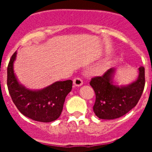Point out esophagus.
Instances as JSON below:
<instances>
[{"mask_svg": "<svg viewBox=\"0 0 152 152\" xmlns=\"http://www.w3.org/2000/svg\"><path fill=\"white\" fill-rule=\"evenodd\" d=\"M73 83L75 86L79 87V86H81L83 84V80L80 77H75L73 80Z\"/></svg>", "mask_w": 152, "mask_h": 152, "instance_id": "1", "label": "esophagus"}]
</instances>
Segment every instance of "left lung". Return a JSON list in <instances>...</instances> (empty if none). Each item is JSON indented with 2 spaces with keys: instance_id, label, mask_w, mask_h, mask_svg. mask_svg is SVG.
<instances>
[{
  "instance_id": "8db88e82",
  "label": "left lung",
  "mask_w": 152,
  "mask_h": 152,
  "mask_svg": "<svg viewBox=\"0 0 152 152\" xmlns=\"http://www.w3.org/2000/svg\"><path fill=\"white\" fill-rule=\"evenodd\" d=\"M115 68L107 70L102 76L92 77L90 84L96 95L94 112L98 118L114 119L124 116L139 102L144 91L145 68H139L136 80L126 86H116L113 82Z\"/></svg>"
}]
</instances>
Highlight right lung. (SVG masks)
<instances>
[{
    "label": "right lung",
    "instance_id": "obj_1",
    "mask_svg": "<svg viewBox=\"0 0 152 152\" xmlns=\"http://www.w3.org/2000/svg\"><path fill=\"white\" fill-rule=\"evenodd\" d=\"M17 52L11 56L7 66V88L11 99L19 111L35 121L50 123L59 117L65 97L72 89V80L56 81L39 91L26 89L18 82L13 72Z\"/></svg>",
    "mask_w": 152,
    "mask_h": 152
}]
</instances>
